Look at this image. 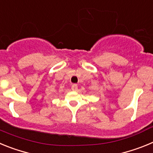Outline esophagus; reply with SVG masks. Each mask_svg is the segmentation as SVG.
<instances>
[{"instance_id": "esophagus-1", "label": "esophagus", "mask_w": 153, "mask_h": 153, "mask_svg": "<svg viewBox=\"0 0 153 153\" xmlns=\"http://www.w3.org/2000/svg\"><path fill=\"white\" fill-rule=\"evenodd\" d=\"M71 89H72V90H74V91H76V90H78V86L76 84H73L72 86H71Z\"/></svg>"}]
</instances>
